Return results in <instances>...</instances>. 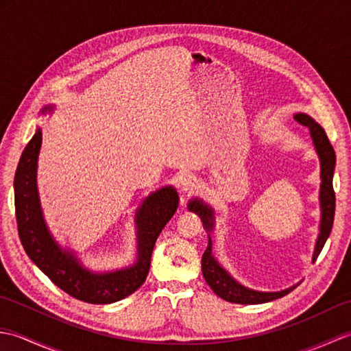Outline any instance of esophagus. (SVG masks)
I'll return each instance as SVG.
<instances>
[{"mask_svg": "<svg viewBox=\"0 0 351 351\" xmlns=\"http://www.w3.org/2000/svg\"><path fill=\"white\" fill-rule=\"evenodd\" d=\"M180 187L184 193H191L199 187V180L193 175H184L180 180Z\"/></svg>", "mask_w": 351, "mask_h": 351, "instance_id": "34e87169", "label": "esophagus"}]
</instances>
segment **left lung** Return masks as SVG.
Here are the masks:
<instances>
[{
    "label": "left lung",
    "mask_w": 351,
    "mask_h": 351,
    "mask_svg": "<svg viewBox=\"0 0 351 351\" xmlns=\"http://www.w3.org/2000/svg\"><path fill=\"white\" fill-rule=\"evenodd\" d=\"M294 119L297 122L306 126L311 134L312 143L315 146V152L319 158V178H322V184H319V211H322V219H319V232L315 241L314 255H312V263H315L319 252L323 250L327 238L330 235L333 217H335V191H333V171H335V162H337V156L330 145L329 138H327L324 130L319 126L314 119L306 113H295ZM189 211L197 214L200 220H202L204 229L208 232V247L204 252L202 256V273L208 285L211 287L215 294L221 297L223 300L230 303H240V304H259L273 302L276 299L287 295L294 288H297L299 283L295 285L280 289V291H256L241 285L240 282L235 280L232 276L229 274L226 268H223L220 263L215 259L213 253V240L211 232L215 225V215L213 208L205 204L200 199H193L189 202Z\"/></svg>",
    "instance_id": "left-lung-1"
}]
</instances>
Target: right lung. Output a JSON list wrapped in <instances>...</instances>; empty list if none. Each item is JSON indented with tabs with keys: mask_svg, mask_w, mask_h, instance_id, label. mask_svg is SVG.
I'll return each instance as SVG.
<instances>
[{
	"mask_svg": "<svg viewBox=\"0 0 351 351\" xmlns=\"http://www.w3.org/2000/svg\"><path fill=\"white\" fill-rule=\"evenodd\" d=\"M47 106L42 114L52 113ZM42 146V130L37 126L33 138L21 155L14 173V210L18 232L28 258L64 293L93 304H108L125 299L137 291L151 267L156 238L173 217L180 196L171 185L151 193L136 211L137 258L130 267L113 271H93L87 268L77 252L62 247L45 221L37 191V160Z\"/></svg>",
	"mask_w": 351,
	"mask_h": 351,
	"instance_id": "1",
	"label": "right lung"
}]
</instances>
